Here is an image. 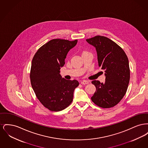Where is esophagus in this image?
Instances as JSON below:
<instances>
[{
  "label": "esophagus",
  "mask_w": 148,
  "mask_h": 148,
  "mask_svg": "<svg viewBox=\"0 0 148 148\" xmlns=\"http://www.w3.org/2000/svg\"><path fill=\"white\" fill-rule=\"evenodd\" d=\"M89 83V82L87 81V80H83L81 82V84L83 85H86L88 84Z\"/></svg>",
  "instance_id": "obj_1"
}]
</instances>
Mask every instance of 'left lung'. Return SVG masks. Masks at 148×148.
<instances>
[{
  "mask_svg": "<svg viewBox=\"0 0 148 148\" xmlns=\"http://www.w3.org/2000/svg\"><path fill=\"white\" fill-rule=\"evenodd\" d=\"M97 52L99 66L105 71L106 82L92 80L96 92L91 99L97 106L103 108L118 104L127 92L130 80L129 60L123 49L106 36L97 35L87 39Z\"/></svg>",
  "mask_w": 148,
  "mask_h": 148,
  "instance_id": "8db88e82",
  "label": "left lung"
}]
</instances>
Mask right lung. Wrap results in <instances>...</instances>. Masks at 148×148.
<instances>
[{
  "mask_svg": "<svg viewBox=\"0 0 148 148\" xmlns=\"http://www.w3.org/2000/svg\"><path fill=\"white\" fill-rule=\"evenodd\" d=\"M77 42L52 39L38 50L33 58L31 85L37 98L50 111H61L69 106L79 84L77 80H66L60 74L68 51Z\"/></svg>",
  "mask_w": 148,
  "mask_h": 148,
  "instance_id": "obj_1",
  "label": "right lung"
}]
</instances>
